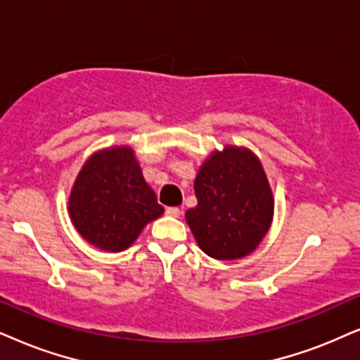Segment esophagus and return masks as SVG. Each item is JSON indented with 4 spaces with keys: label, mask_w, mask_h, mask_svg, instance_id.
I'll use <instances>...</instances> for the list:
<instances>
[{
    "label": "esophagus",
    "mask_w": 360,
    "mask_h": 360,
    "mask_svg": "<svg viewBox=\"0 0 360 360\" xmlns=\"http://www.w3.org/2000/svg\"><path fill=\"white\" fill-rule=\"evenodd\" d=\"M166 214L171 217H179L181 216V209L179 207H166Z\"/></svg>",
    "instance_id": "1"
}]
</instances>
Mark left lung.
Returning <instances> with one entry per match:
<instances>
[{
    "mask_svg": "<svg viewBox=\"0 0 360 360\" xmlns=\"http://www.w3.org/2000/svg\"><path fill=\"white\" fill-rule=\"evenodd\" d=\"M194 193L198 206L186 212V221L207 256H248L269 231L272 193L261 162L248 149L214 153L198 172Z\"/></svg>",
    "mask_w": 360,
    "mask_h": 360,
    "instance_id": "8db88e82",
    "label": "left lung"
}]
</instances>
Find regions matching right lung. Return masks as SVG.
I'll use <instances>...</instances> for the list:
<instances>
[{
  "mask_svg": "<svg viewBox=\"0 0 360 360\" xmlns=\"http://www.w3.org/2000/svg\"><path fill=\"white\" fill-rule=\"evenodd\" d=\"M162 212L165 207L158 204L129 148L94 154L81 169L70 198L78 233L109 252L129 248L143 227Z\"/></svg>",
  "mask_w": 360,
  "mask_h": 360,
  "instance_id": "add662e5",
  "label": "right lung"
}]
</instances>
